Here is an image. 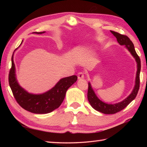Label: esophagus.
Masks as SVG:
<instances>
[{
    "label": "esophagus",
    "instance_id": "34e87169",
    "mask_svg": "<svg viewBox=\"0 0 147 147\" xmlns=\"http://www.w3.org/2000/svg\"><path fill=\"white\" fill-rule=\"evenodd\" d=\"M84 78V73L83 72H79L78 73V79H82Z\"/></svg>",
    "mask_w": 147,
    "mask_h": 147
}]
</instances>
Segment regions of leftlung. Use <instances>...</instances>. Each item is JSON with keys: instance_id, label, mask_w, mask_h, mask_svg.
<instances>
[{"instance_id": "left-lung-1", "label": "left lung", "mask_w": 147, "mask_h": 147, "mask_svg": "<svg viewBox=\"0 0 147 147\" xmlns=\"http://www.w3.org/2000/svg\"><path fill=\"white\" fill-rule=\"evenodd\" d=\"M111 32L116 38L117 42L121 45H125V47L128 50L134 58L135 59L136 62H137V72L135 85L131 93L127 98L124 99V100L114 104H106V103L101 101L96 96L94 91L93 90L91 84L88 82V89L87 96H88V100L90 105L96 111L105 114H113L122 111L136 98L140 88V70H141V61H140L139 56L136 54L135 51V47H134L133 42L126 35H121V34L113 32V31H111Z\"/></svg>"}]
</instances>
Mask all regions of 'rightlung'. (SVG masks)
I'll return each instance as SVG.
<instances>
[{
	"instance_id": "add662e5",
	"label": "right lung",
	"mask_w": 147,
	"mask_h": 147,
	"mask_svg": "<svg viewBox=\"0 0 147 147\" xmlns=\"http://www.w3.org/2000/svg\"><path fill=\"white\" fill-rule=\"evenodd\" d=\"M43 32H33L42 34ZM12 65L9 74V83L14 97L22 108L34 114H47L57 109L63 102L67 89L76 82V75L64 78L47 92L42 94H32L27 92L18 83L16 77L13 54L11 59Z\"/></svg>"
}]
</instances>
